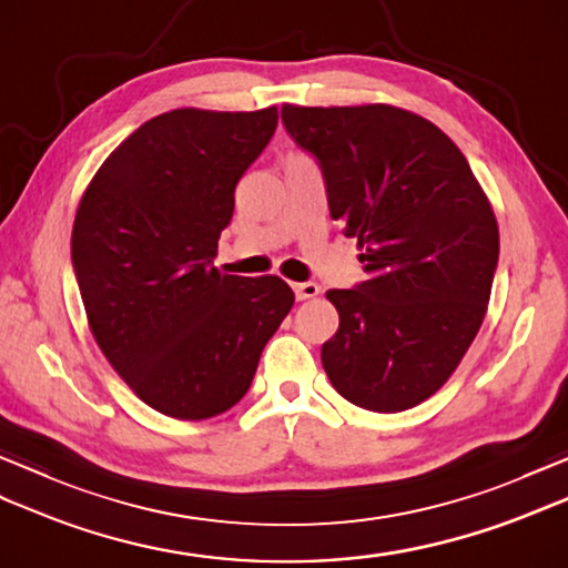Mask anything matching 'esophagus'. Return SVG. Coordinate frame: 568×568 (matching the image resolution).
Wrapping results in <instances>:
<instances>
[{
  "instance_id": "34e87169",
  "label": "esophagus",
  "mask_w": 568,
  "mask_h": 568,
  "mask_svg": "<svg viewBox=\"0 0 568 568\" xmlns=\"http://www.w3.org/2000/svg\"><path fill=\"white\" fill-rule=\"evenodd\" d=\"M293 291H295L297 300H310V297L320 295V285L317 283H295Z\"/></svg>"
}]
</instances>
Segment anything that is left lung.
<instances>
[{
    "instance_id": "left-lung-1",
    "label": "left lung",
    "mask_w": 568,
    "mask_h": 568,
    "mask_svg": "<svg viewBox=\"0 0 568 568\" xmlns=\"http://www.w3.org/2000/svg\"><path fill=\"white\" fill-rule=\"evenodd\" d=\"M285 131L315 155L332 220L358 239L368 281L329 291L339 329L322 366L348 403L400 413L437 393L486 317L498 222L456 143L388 104L293 106Z\"/></svg>"
}]
</instances>
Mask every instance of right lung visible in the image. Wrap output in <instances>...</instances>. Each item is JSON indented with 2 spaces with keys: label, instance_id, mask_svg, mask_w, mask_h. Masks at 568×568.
Here are the masks:
<instances>
[{
  "label": "right lung",
  "instance_id": "1",
  "mask_svg": "<svg viewBox=\"0 0 568 568\" xmlns=\"http://www.w3.org/2000/svg\"><path fill=\"white\" fill-rule=\"evenodd\" d=\"M275 126L277 106L153 116L80 200L70 253L94 342L168 417L207 419L234 407L295 303L281 277L214 268L236 183Z\"/></svg>",
  "mask_w": 568,
  "mask_h": 568
}]
</instances>
